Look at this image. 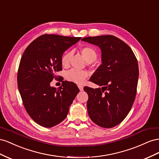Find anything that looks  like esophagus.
<instances>
[{"mask_svg": "<svg viewBox=\"0 0 159 159\" xmlns=\"http://www.w3.org/2000/svg\"><path fill=\"white\" fill-rule=\"evenodd\" d=\"M78 87H79V90H80V91H82V90H83V86L79 85Z\"/></svg>", "mask_w": 159, "mask_h": 159, "instance_id": "esophagus-1", "label": "esophagus"}]
</instances>
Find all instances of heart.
Segmentation results:
<instances>
[{
  "instance_id": "heart-1",
  "label": "heart",
  "mask_w": 159,
  "mask_h": 159,
  "mask_svg": "<svg viewBox=\"0 0 159 159\" xmlns=\"http://www.w3.org/2000/svg\"><path fill=\"white\" fill-rule=\"evenodd\" d=\"M80 52L87 62H93L97 58V53L94 48L90 47H84L80 48ZM71 52H65L61 57V64L62 66H68L69 64ZM88 73L84 70L72 69L66 73L67 79L76 84H83L87 78Z\"/></svg>"
}]
</instances>
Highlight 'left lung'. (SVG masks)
I'll return each instance as SVG.
<instances>
[{
    "label": "left lung",
    "mask_w": 159,
    "mask_h": 159,
    "mask_svg": "<svg viewBox=\"0 0 159 159\" xmlns=\"http://www.w3.org/2000/svg\"><path fill=\"white\" fill-rule=\"evenodd\" d=\"M81 40L101 51L102 65L90 79L101 88L84 87L89 95V115L101 127H114L125 119L134 101L139 74L137 58L127 44L112 35Z\"/></svg>",
    "instance_id": "obj_1"
}]
</instances>
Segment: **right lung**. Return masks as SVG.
<instances>
[{
    "label": "right lung",
    "instance_id": "add662e5",
    "mask_svg": "<svg viewBox=\"0 0 159 159\" xmlns=\"http://www.w3.org/2000/svg\"><path fill=\"white\" fill-rule=\"evenodd\" d=\"M81 37L44 34L32 42L22 54L17 76L22 102L35 122L52 127L65 119L69 107L79 93L74 83L62 81L51 87L56 72L62 70L61 57Z\"/></svg>",
    "mask_w": 159,
    "mask_h": 159
}]
</instances>
